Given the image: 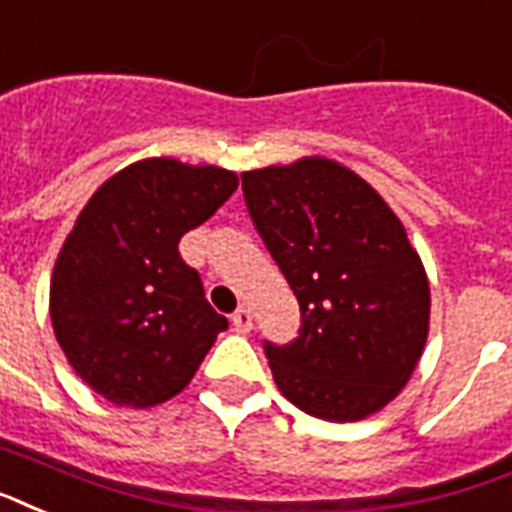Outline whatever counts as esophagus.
I'll return each instance as SVG.
<instances>
[{"label": "esophagus", "mask_w": 512, "mask_h": 512, "mask_svg": "<svg viewBox=\"0 0 512 512\" xmlns=\"http://www.w3.org/2000/svg\"><path fill=\"white\" fill-rule=\"evenodd\" d=\"M233 327H236V333L247 335L252 330V311L249 308H239L236 314H233Z\"/></svg>", "instance_id": "obj_1"}]
</instances>
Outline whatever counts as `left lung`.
Wrapping results in <instances>:
<instances>
[{"instance_id": "8db88e82", "label": "left lung", "mask_w": 512, "mask_h": 512, "mask_svg": "<svg viewBox=\"0 0 512 512\" xmlns=\"http://www.w3.org/2000/svg\"><path fill=\"white\" fill-rule=\"evenodd\" d=\"M241 187L300 303L298 338L265 343L279 392L317 419H368L411 381L429 333V279L405 225L319 155L244 171Z\"/></svg>"}]
</instances>
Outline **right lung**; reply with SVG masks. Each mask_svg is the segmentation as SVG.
Returning <instances> with one entry per match:
<instances>
[{
	"label": "right lung",
	"instance_id": "right-lung-1",
	"mask_svg": "<svg viewBox=\"0 0 512 512\" xmlns=\"http://www.w3.org/2000/svg\"><path fill=\"white\" fill-rule=\"evenodd\" d=\"M236 187L239 177L220 166L144 158L112 174L77 214L50 279V322L96 395L152 408L190 384L228 319L177 247Z\"/></svg>",
	"mask_w": 512,
	"mask_h": 512
}]
</instances>
